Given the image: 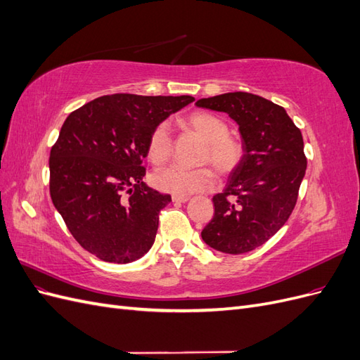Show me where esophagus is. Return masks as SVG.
I'll list each match as a JSON object with an SVG mask.
<instances>
[{
    "instance_id": "34e87169",
    "label": "esophagus",
    "mask_w": 360,
    "mask_h": 360,
    "mask_svg": "<svg viewBox=\"0 0 360 360\" xmlns=\"http://www.w3.org/2000/svg\"><path fill=\"white\" fill-rule=\"evenodd\" d=\"M172 201L174 202H188L189 197H186V195H172Z\"/></svg>"
}]
</instances>
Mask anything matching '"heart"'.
<instances>
[{"label": "heart", "mask_w": 360, "mask_h": 360, "mask_svg": "<svg viewBox=\"0 0 360 360\" xmlns=\"http://www.w3.org/2000/svg\"><path fill=\"white\" fill-rule=\"evenodd\" d=\"M183 126L205 143L200 163L210 162L214 169L226 176L240 165L245 156V147L240 139L228 135L230 129L221 117L197 111L183 118ZM174 141L168 124H158L147 141V158L155 165H163L172 155ZM155 186L172 195H191L210 189L214 184V172L207 168L184 169L171 167L162 169L151 177Z\"/></svg>", "instance_id": "heart-1"}]
</instances>
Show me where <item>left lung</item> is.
<instances>
[{
	"label": "left lung",
	"instance_id": "obj_1",
	"mask_svg": "<svg viewBox=\"0 0 360 360\" xmlns=\"http://www.w3.org/2000/svg\"><path fill=\"white\" fill-rule=\"evenodd\" d=\"M195 105L230 115L245 147L242 163L213 197L214 214L201 237L219 252H249L275 236L296 205L307 171L302 132L284 108L257 94L225 93Z\"/></svg>",
	"mask_w": 360,
	"mask_h": 360
}]
</instances>
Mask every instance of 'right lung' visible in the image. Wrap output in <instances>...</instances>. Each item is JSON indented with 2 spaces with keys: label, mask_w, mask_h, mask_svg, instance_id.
I'll return each mask as SVG.
<instances>
[{
  "label": "right lung",
  "mask_w": 360,
  "mask_h": 360,
  "mask_svg": "<svg viewBox=\"0 0 360 360\" xmlns=\"http://www.w3.org/2000/svg\"><path fill=\"white\" fill-rule=\"evenodd\" d=\"M192 96H102L73 111L51 148L49 192L85 250L126 264L153 246L159 212L169 204L143 181L147 141Z\"/></svg>",
  "instance_id": "right-lung-1"
}]
</instances>
